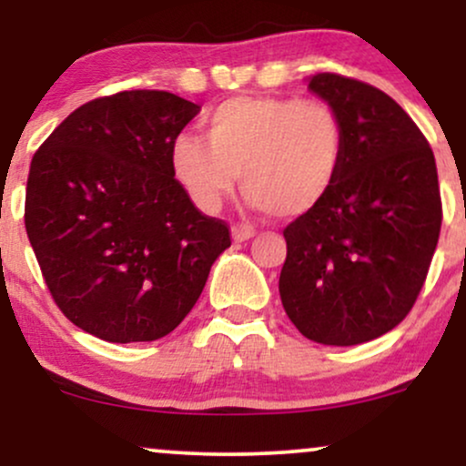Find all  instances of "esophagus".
Listing matches in <instances>:
<instances>
[{"mask_svg":"<svg viewBox=\"0 0 466 466\" xmlns=\"http://www.w3.org/2000/svg\"><path fill=\"white\" fill-rule=\"evenodd\" d=\"M254 229L248 228V226H234L232 228V238L234 243H243V240H249L251 237H254Z\"/></svg>","mask_w":466,"mask_h":466,"instance_id":"obj_1","label":"esophagus"}]
</instances>
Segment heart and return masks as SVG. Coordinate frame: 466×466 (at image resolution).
I'll list each match as a JSON object with an SVG mask.
<instances>
[{
	"label": "heart",
	"instance_id": "b5f03b06",
	"mask_svg": "<svg viewBox=\"0 0 466 466\" xmlns=\"http://www.w3.org/2000/svg\"><path fill=\"white\" fill-rule=\"evenodd\" d=\"M201 137L170 144V170L190 201L217 212L237 186L256 210L300 218L324 203L346 162V129L333 105L285 96H237L201 122Z\"/></svg>",
	"mask_w": 466,
	"mask_h": 466
}]
</instances>
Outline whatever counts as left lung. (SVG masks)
I'll return each mask as SVG.
<instances>
[{
  "label": "left lung",
  "mask_w": 466,
  "mask_h": 466,
  "mask_svg": "<svg viewBox=\"0 0 466 466\" xmlns=\"http://www.w3.org/2000/svg\"><path fill=\"white\" fill-rule=\"evenodd\" d=\"M309 89L346 129V162L319 208L285 228L280 300L304 337L355 346L411 311L442 223L436 159L414 120L386 92L322 72Z\"/></svg>",
  "instance_id": "8db88e82"
}]
</instances>
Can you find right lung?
Segmentation results:
<instances>
[{
    "label": "right lung",
    "mask_w": 466,
    "mask_h": 466,
    "mask_svg": "<svg viewBox=\"0 0 466 466\" xmlns=\"http://www.w3.org/2000/svg\"><path fill=\"white\" fill-rule=\"evenodd\" d=\"M201 106L157 89L103 96L41 144L25 232L63 315L114 344L153 341L190 313L229 228L195 208L170 144Z\"/></svg>",
    "instance_id": "1"
}]
</instances>
